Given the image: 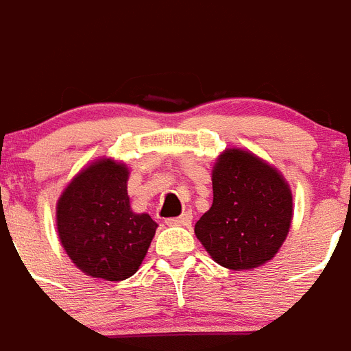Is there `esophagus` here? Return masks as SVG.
<instances>
[{"label": "esophagus", "instance_id": "obj_1", "mask_svg": "<svg viewBox=\"0 0 351 351\" xmlns=\"http://www.w3.org/2000/svg\"><path fill=\"white\" fill-rule=\"evenodd\" d=\"M191 219H193L191 213H182L178 218H169L165 223L170 226H190Z\"/></svg>", "mask_w": 351, "mask_h": 351}]
</instances>
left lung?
Returning a JSON list of instances; mask_svg holds the SVG:
<instances>
[{"label": "left lung", "mask_w": 351, "mask_h": 351, "mask_svg": "<svg viewBox=\"0 0 351 351\" xmlns=\"http://www.w3.org/2000/svg\"><path fill=\"white\" fill-rule=\"evenodd\" d=\"M213 206L195 234L214 262L232 271L269 262L287 239L291 191L255 154L228 149L213 170Z\"/></svg>", "instance_id": "1"}]
</instances>
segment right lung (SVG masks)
Instances as JSON below:
<instances>
[{
  "label": "right lung",
  "instance_id": "1",
  "mask_svg": "<svg viewBox=\"0 0 351 351\" xmlns=\"http://www.w3.org/2000/svg\"><path fill=\"white\" fill-rule=\"evenodd\" d=\"M128 169L98 160L61 195L56 219L64 251L93 278L123 281L137 272L156 232L149 214L130 209Z\"/></svg>",
  "mask_w": 351,
  "mask_h": 351
}]
</instances>
